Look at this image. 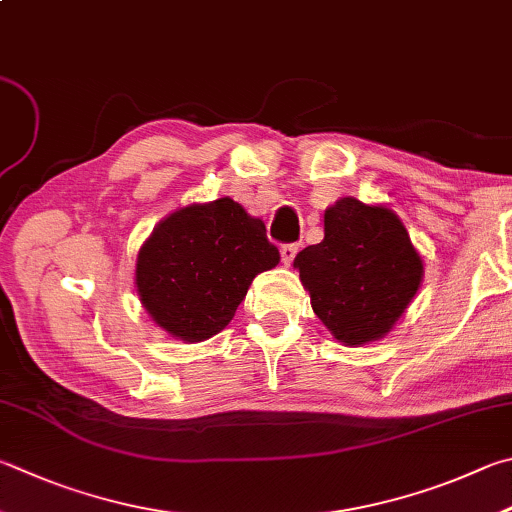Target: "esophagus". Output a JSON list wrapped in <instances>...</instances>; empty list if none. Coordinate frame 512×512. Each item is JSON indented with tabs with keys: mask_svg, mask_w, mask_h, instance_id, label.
I'll list each match as a JSON object with an SVG mask.
<instances>
[{
	"mask_svg": "<svg viewBox=\"0 0 512 512\" xmlns=\"http://www.w3.org/2000/svg\"><path fill=\"white\" fill-rule=\"evenodd\" d=\"M280 255H282V262H284L286 266H291V262H293L295 255H297V244H284V246L280 248Z\"/></svg>",
	"mask_w": 512,
	"mask_h": 512,
	"instance_id": "esophagus-1",
	"label": "esophagus"
}]
</instances>
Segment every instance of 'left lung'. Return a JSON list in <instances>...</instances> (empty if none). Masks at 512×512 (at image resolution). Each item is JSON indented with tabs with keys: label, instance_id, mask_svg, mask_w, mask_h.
<instances>
[{
	"label": "left lung",
	"instance_id": "1",
	"mask_svg": "<svg viewBox=\"0 0 512 512\" xmlns=\"http://www.w3.org/2000/svg\"><path fill=\"white\" fill-rule=\"evenodd\" d=\"M293 266L333 338L360 347L385 338L423 282V259L385 206L345 197L324 210V239Z\"/></svg>",
	"mask_w": 512,
	"mask_h": 512
}]
</instances>
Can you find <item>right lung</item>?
<instances>
[{"mask_svg": "<svg viewBox=\"0 0 512 512\" xmlns=\"http://www.w3.org/2000/svg\"><path fill=\"white\" fill-rule=\"evenodd\" d=\"M280 264L262 219L228 197L159 221L136 257V291L172 338L208 340L228 327L255 275Z\"/></svg>", "mask_w": 512, "mask_h": 512, "instance_id": "1", "label": "right lung"}]
</instances>
